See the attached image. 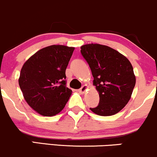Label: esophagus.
Instances as JSON below:
<instances>
[{
	"mask_svg": "<svg viewBox=\"0 0 157 157\" xmlns=\"http://www.w3.org/2000/svg\"><path fill=\"white\" fill-rule=\"evenodd\" d=\"M87 88H88V86L87 85V84H84V85L82 86L80 89L78 90V91L80 93H85V91L87 90Z\"/></svg>",
	"mask_w": 157,
	"mask_h": 157,
	"instance_id": "1",
	"label": "esophagus"
}]
</instances>
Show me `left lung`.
<instances>
[{
  "label": "left lung",
  "instance_id": "1",
  "mask_svg": "<svg viewBox=\"0 0 157 157\" xmlns=\"http://www.w3.org/2000/svg\"><path fill=\"white\" fill-rule=\"evenodd\" d=\"M99 95L97 107L90 108L99 116L119 113L129 101L136 84L133 67L125 56L105 45L90 44L81 47Z\"/></svg>",
  "mask_w": 157,
  "mask_h": 157
}]
</instances>
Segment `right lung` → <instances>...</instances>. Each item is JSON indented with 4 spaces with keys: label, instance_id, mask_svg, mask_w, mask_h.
<instances>
[{
    "label": "right lung",
    "instance_id": "add662e5",
    "mask_svg": "<svg viewBox=\"0 0 157 157\" xmlns=\"http://www.w3.org/2000/svg\"><path fill=\"white\" fill-rule=\"evenodd\" d=\"M74 47L52 45L38 50L23 65L18 79L26 101L37 113L52 117L64 109L72 94L66 72Z\"/></svg>",
    "mask_w": 157,
    "mask_h": 157
}]
</instances>
